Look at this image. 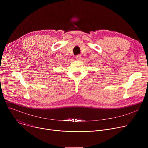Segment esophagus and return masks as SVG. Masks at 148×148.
<instances>
[{"label": "esophagus", "instance_id": "34e87169", "mask_svg": "<svg viewBox=\"0 0 148 148\" xmlns=\"http://www.w3.org/2000/svg\"><path fill=\"white\" fill-rule=\"evenodd\" d=\"M81 55H79V54L76 56V57H75V59H76L77 60H81Z\"/></svg>", "mask_w": 148, "mask_h": 148}]
</instances>
